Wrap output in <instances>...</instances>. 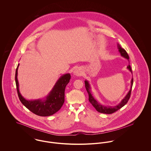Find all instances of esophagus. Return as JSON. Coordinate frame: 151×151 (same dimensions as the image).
Listing matches in <instances>:
<instances>
[{
	"mask_svg": "<svg viewBox=\"0 0 151 151\" xmlns=\"http://www.w3.org/2000/svg\"><path fill=\"white\" fill-rule=\"evenodd\" d=\"M74 75L78 76L81 75L83 74V71L81 70H80V69H76L74 70Z\"/></svg>",
	"mask_w": 151,
	"mask_h": 151,
	"instance_id": "esophagus-1",
	"label": "esophagus"
}]
</instances>
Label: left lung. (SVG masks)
Listing matches in <instances>:
<instances>
[{
  "instance_id": "1",
  "label": "left lung",
  "mask_w": 151,
  "mask_h": 151,
  "mask_svg": "<svg viewBox=\"0 0 151 151\" xmlns=\"http://www.w3.org/2000/svg\"><path fill=\"white\" fill-rule=\"evenodd\" d=\"M118 49H119V51L121 55L123 57L128 59L129 61V56L128 53H127V52L126 51V50L122 48L120 46V45H118ZM127 68L129 70L131 73H132L130 65H129L127 66ZM131 89H130L129 93H127V95L126 96V97L122 100V101L118 105L115 106H105L101 105L92 96V95L91 93V91H90V89H91L90 86H89V83L87 81H85V86H86V91H87V92L88 93V96H89L88 100H89V102L92 105V106L95 108V109L99 113H105V114H111V113H113L116 112V111L119 110L120 108L123 107L128 102V101L129 99V98H130V96H131L132 86V84H133V78H132V79L131 81Z\"/></svg>"
}]
</instances>
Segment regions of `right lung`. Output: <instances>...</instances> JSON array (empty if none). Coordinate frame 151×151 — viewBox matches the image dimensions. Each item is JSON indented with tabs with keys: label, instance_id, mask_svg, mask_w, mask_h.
<instances>
[{
	"label": "right lung",
	"instance_id": "right-lung-1",
	"mask_svg": "<svg viewBox=\"0 0 151 151\" xmlns=\"http://www.w3.org/2000/svg\"><path fill=\"white\" fill-rule=\"evenodd\" d=\"M19 65L16 70L15 80L18 96L22 104L29 110L38 116H49L56 113L62 108L65 102V88L71 78L70 74H65L59 79L45 100L42 101L38 99L30 101L25 99L19 92L17 80Z\"/></svg>",
	"mask_w": 151,
	"mask_h": 151
}]
</instances>
